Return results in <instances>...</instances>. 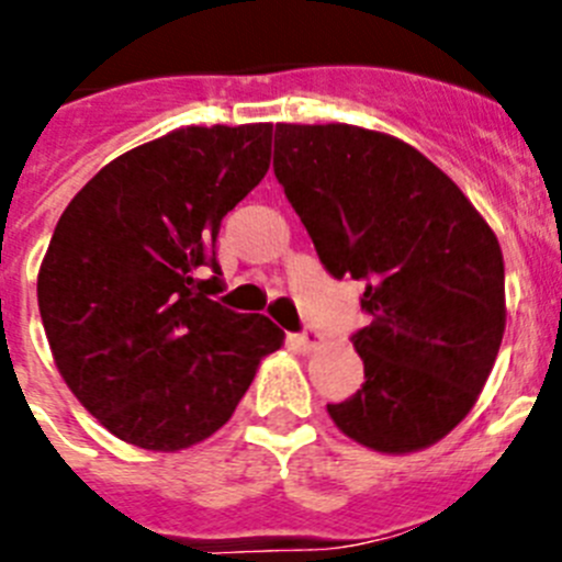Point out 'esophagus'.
<instances>
[{
    "label": "esophagus",
    "instance_id": "1",
    "mask_svg": "<svg viewBox=\"0 0 562 562\" xmlns=\"http://www.w3.org/2000/svg\"><path fill=\"white\" fill-rule=\"evenodd\" d=\"M318 338H322V335H318L316 329H313V327H305V329H302V333L293 335V344H296L299 349H302V352H311L313 346L318 344Z\"/></svg>",
    "mask_w": 562,
    "mask_h": 562
}]
</instances>
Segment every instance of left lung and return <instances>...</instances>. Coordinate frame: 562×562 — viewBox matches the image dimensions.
Listing matches in <instances>:
<instances>
[{
    "label": "left lung",
    "mask_w": 562,
    "mask_h": 562,
    "mask_svg": "<svg viewBox=\"0 0 562 562\" xmlns=\"http://www.w3.org/2000/svg\"><path fill=\"white\" fill-rule=\"evenodd\" d=\"M274 175L324 269L366 282L371 324L352 335L366 382L327 405L333 422L387 454L452 432L505 335L494 229L422 151L349 124H277Z\"/></svg>",
    "instance_id": "1"
}]
</instances>
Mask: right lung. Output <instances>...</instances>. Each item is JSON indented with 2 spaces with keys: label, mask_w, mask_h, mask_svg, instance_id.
<instances>
[{
  "label": "right lung",
  "mask_w": 562,
  "mask_h": 562,
  "mask_svg": "<svg viewBox=\"0 0 562 562\" xmlns=\"http://www.w3.org/2000/svg\"><path fill=\"white\" fill-rule=\"evenodd\" d=\"M269 157L271 124L177 130L115 157L63 210L41 322L66 385L115 438L151 452L210 438L282 346L271 318L213 299L222 218Z\"/></svg>",
  "instance_id": "obj_1"
}]
</instances>
